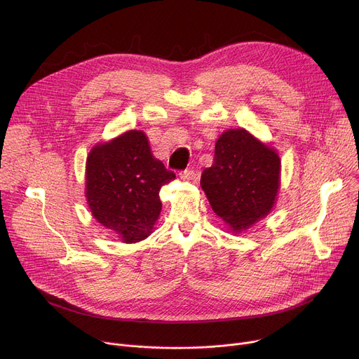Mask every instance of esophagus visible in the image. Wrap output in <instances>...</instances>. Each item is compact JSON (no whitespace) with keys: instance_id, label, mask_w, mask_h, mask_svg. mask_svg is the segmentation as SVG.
Returning a JSON list of instances; mask_svg holds the SVG:
<instances>
[{"instance_id":"obj_1","label":"esophagus","mask_w":359,"mask_h":359,"mask_svg":"<svg viewBox=\"0 0 359 359\" xmlns=\"http://www.w3.org/2000/svg\"><path fill=\"white\" fill-rule=\"evenodd\" d=\"M179 175H180V177H182L183 180H186V182H193V180H196V175H194V172H193V170H190V169L183 170V172H180Z\"/></svg>"}]
</instances>
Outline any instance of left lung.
Wrapping results in <instances>:
<instances>
[{"label": "left lung", "mask_w": 359, "mask_h": 359, "mask_svg": "<svg viewBox=\"0 0 359 359\" xmlns=\"http://www.w3.org/2000/svg\"><path fill=\"white\" fill-rule=\"evenodd\" d=\"M201 184L213 212L241 235L272 212L280 187V157L248 130L229 128L216 140L213 165L203 170Z\"/></svg>", "instance_id": "left-lung-1"}]
</instances>
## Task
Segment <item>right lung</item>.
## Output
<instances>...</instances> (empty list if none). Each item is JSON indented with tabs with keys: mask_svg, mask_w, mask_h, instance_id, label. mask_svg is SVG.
I'll use <instances>...</instances> for the list:
<instances>
[{
	"mask_svg": "<svg viewBox=\"0 0 359 359\" xmlns=\"http://www.w3.org/2000/svg\"><path fill=\"white\" fill-rule=\"evenodd\" d=\"M142 130L97 143L86 160V199L93 217L123 243L151 235L161 212L158 191L173 180Z\"/></svg>",
	"mask_w": 359,
	"mask_h": 359,
	"instance_id": "right-lung-1",
	"label": "right lung"
}]
</instances>
